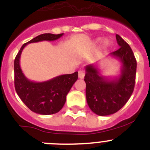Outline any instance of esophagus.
I'll list each match as a JSON object with an SVG mask.
<instances>
[{"label":"esophagus","mask_w":150,"mask_h":150,"mask_svg":"<svg viewBox=\"0 0 150 150\" xmlns=\"http://www.w3.org/2000/svg\"><path fill=\"white\" fill-rule=\"evenodd\" d=\"M78 76H79V78H80V79H83L85 76L84 72H83V71H79V72H78Z\"/></svg>","instance_id":"1"}]
</instances>
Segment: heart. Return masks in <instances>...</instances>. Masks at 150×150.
Segmentation results:
<instances>
[{
  "label": "heart",
  "instance_id": "heart-1",
  "mask_svg": "<svg viewBox=\"0 0 150 150\" xmlns=\"http://www.w3.org/2000/svg\"><path fill=\"white\" fill-rule=\"evenodd\" d=\"M98 41V40H97L96 43ZM108 45H109V42L107 40H104V42H103V46L104 47H107V46H108Z\"/></svg>",
  "mask_w": 150,
  "mask_h": 150
}]
</instances>
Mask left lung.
Wrapping results in <instances>:
<instances>
[{
    "label": "left lung",
    "instance_id": "obj_1",
    "mask_svg": "<svg viewBox=\"0 0 150 150\" xmlns=\"http://www.w3.org/2000/svg\"><path fill=\"white\" fill-rule=\"evenodd\" d=\"M116 38L120 47L110 55L121 63L120 76L108 79L102 76L95 64L85 67L87 104L91 110L98 116H108L120 110L130 98L134 88L137 69L134 55L120 35L116 34Z\"/></svg>",
    "mask_w": 150,
    "mask_h": 150
}]
</instances>
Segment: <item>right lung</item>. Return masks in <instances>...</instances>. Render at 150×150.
I'll return each instance as SVG.
<instances>
[{
  "label": "right lung",
  "mask_w": 150,
  "mask_h": 150,
  "mask_svg": "<svg viewBox=\"0 0 150 150\" xmlns=\"http://www.w3.org/2000/svg\"><path fill=\"white\" fill-rule=\"evenodd\" d=\"M64 34H43L23 44L14 61L15 88L23 103L33 112L40 115H51L59 112L66 101V96L78 79V72L55 76L47 81H31L22 72L20 57L28 43L40 41H53Z\"/></svg>",
  "instance_id": "add662e5"
}]
</instances>
